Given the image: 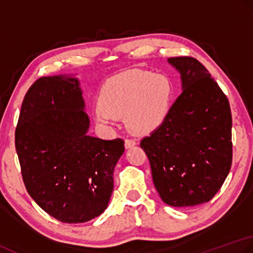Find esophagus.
I'll return each instance as SVG.
<instances>
[{"mask_svg": "<svg viewBox=\"0 0 253 253\" xmlns=\"http://www.w3.org/2000/svg\"><path fill=\"white\" fill-rule=\"evenodd\" d=\"M135 144H136V142L134 138H126V143H125L126 148H131L135 145Z\"/></svg>", "mask_w": 253, "mask_h": 253, "instance_id": "1", "label": "esophagus"}]
</instances>
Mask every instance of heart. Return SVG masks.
<instances>
[{
    "label": "heart",
    "mask_w": 253,
    "mask_h": 253,
    "mask_svg": "<svg viewBox=\"0 0 253 253\" xmlns=\"http://www.w3.org/2000/svg\"><path fill=\"white\" fill-rule=\"evenodd\" d=\"M171 96L172 85L166 76L134 70L108 82L92 115L95 121L106 128H112L117 118L126 116L132 130L147 132L163 122Z\"/></svg>",
    "instance_id": "b5f03b06"
}]
</instances>
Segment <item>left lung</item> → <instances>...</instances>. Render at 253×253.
<instances>
[{
  "instance_id": "obj_1",
  "label": "left lung",
  "mask_w": 253,
  "mask_h": 253,
  "mask_svg": "<svg viewBox=\"0 0 253 253\" xmlns=\"http://www.w3.org/2000/svg\"><path fill=\"white\" fill-rule=\"evenodd\" d=\"M182 92L163 123L141 141L165 203L189 208L212 200L231 167V112L210 72L191 56L169 58Z\"/></svg>"
}]
</instances>
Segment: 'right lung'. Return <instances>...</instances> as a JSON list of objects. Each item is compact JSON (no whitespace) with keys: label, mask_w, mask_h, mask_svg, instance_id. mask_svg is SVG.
Returning <instances> with one entry per match:
<instances>
[{"label":"right lung","mask_w":253,"mask_h":253,"mask_svg":"<svg viewBox=\"0 0 253 253\" xmlns=\"http://www.w3.org/2000/svg\"><path fill=\"white\" fill-rule=\"evenodd\" d=\"M80 81L40 77L23 100L15 146L27 192L62 223H85L107 209L125 141L87 134Z\"/></svg>","instance_id":"right-lung-1"}]
</instances>
